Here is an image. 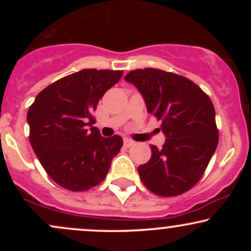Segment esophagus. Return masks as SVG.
I'll use <instances>...</instances> for the list:
<instances>
[{"instance_id":"34e87169","label":"esophagus","mask_w":251,"mask_h":251,"mask_svg":"<svg viewBox=\"0 0 251 251\" xmlns=\"http://www.w3.org/2000/svg\"><path fill=\"white\" fill-rule=\"evenodd\" d=\"M133 145H134L133 140L127 139V138H126V139H124V146H125V148H131V146H133Z\"/></svg>"}]
</instances>
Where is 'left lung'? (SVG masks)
<instances>
[{
	"mask_svg": "<svg viewBox=\"0 0 251 251\" xmlns=\"http://www.w3.org/2000/svg\"><path fill=\"white\" fill-rule=\"evenodd\" d=\"M125 80L140 92L149 113L162 122L166 138L160 150L152 145L151 159L138 166L140 179L154 195L184 194L201 179L217 148L211 100L191 80L171 72L135 70Z\"/></svg>",
	"mask_w": 251,
	"mask_h": 251,
	"instance_id": "1",
	"label": "left lung"
}]
</instances>
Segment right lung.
<instances>
[{
  "label": "right lung",
  "mask_w": 251,
  "mask_h": 251,
  "mask_svg": "<svg viewBox=\"0 0 251 251\" xmlns=\"http://www.w3.org/2000/svg\"><path fill=\"white\" fill-rule=\"evenodd\" d=\"M123 71L82 70L42 89L28 109L29 140L48 176L70 191H86L106 178L123 146L120 135L103 138L93 113Z\"/></svg>",
  "instance_id": "obj_1"
}]
</instances>
